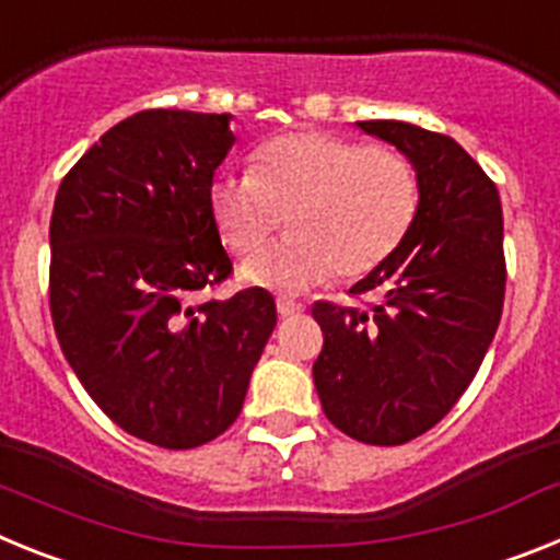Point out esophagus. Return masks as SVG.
<instances>
[{"mask_svg":"<svg viewBox=\"0 0 560 560\" xmlns=\"http://www.w3.org/2000/svg\"><path fill=\"white\" fill-rule=\"evenodd\" d=\"M305 305L303 303H296V300H289V296H277V314L283 316H296V314H303Z\"/></svg>","mask_w":560,"mask_h":560,"instance_id":"34e87169","label":"esophagus"}]
</instances>
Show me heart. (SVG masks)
I'll use <instances>...</instances> for the list:
<instances>
[{"label":"heart","mask_w":560,"mask_h":560,"mask_svg":"<svg viewBox=\"0 0 560 560\" xmlns=\"http://www.w3.org/2000/svg\"><path fill=\"white\" fill-rule=\"evenodd\" d=\"M207 201L237 255L256 252L289 218L292 235L252 255L241 280L300 294L334 271L353 280L387 264L418 219L420 182L404 153L300 131L266 142L252 173H219Z\"/></svg>","instance_id":"heart-1"}]
</instances>
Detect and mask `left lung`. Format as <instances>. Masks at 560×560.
<instances>
[{"instance_id":"left-lung-1","label":"left lung","mask_w":560,"mask_h":560,"mask_svg":"<svg viewBox=\"0 0 560 560\" xmlns=\"http://www.w3.org/2000/svg\"><path fill=\"white\" fill-rule=\"evenodd\" d=\"M355 126L412 162L420 207L400 249L350 289L378 303L314 305L325 336L314 384L336 429L400 446L446 418L491 348L504 303L502 205L446 133L400 120Z\"/></svg>"}]
</instances>
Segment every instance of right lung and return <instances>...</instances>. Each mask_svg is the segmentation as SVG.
<instances>
[{"label": "right lung", "mask_w": 560, "mask_h": 560, "mask_svg": "<svg viewBox=\"0 0 560 560\" xmlns=\"http://www.w3.org/2000/svg\"><path fill=\"white\" fill-rule=\"evenodd\" d=\"M232 114L117 122L58 187L49 311L69 368L133 438L196 448L235 423L277 325L269 291L192 303L232 271L207 190Z\"/></svg>", "instance_id": "obj_1"}]
</instances>
